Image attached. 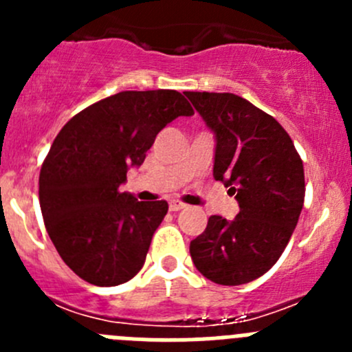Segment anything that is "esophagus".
<instances>
[{"label":"esophagus","instance_id":"34e87169","mask_svg":"<svg viewBox=\"0 0 352 352\" xmlns=\"http://www.w3.org/2000/svg\"><path fill=\"white\" fill-rule=\"evenodd\" d=\"M186 208V204H184V202H180V201H175V199H172V201L168 202V209L170 211H180V209H184Z\"/></svg>","mask_w":352,"mask_h":352}]
</instances>
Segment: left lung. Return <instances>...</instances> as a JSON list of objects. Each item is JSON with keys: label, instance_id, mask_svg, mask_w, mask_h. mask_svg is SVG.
Returning <instances> with one entry per match:
<instances>
[{"label": "left lung", "instance_id": "left-lung-1", "mask_svg": "<svg viewBox=\"0 0 352 352\" xmlns=\"http://www.w3.org/2000/svg\"><path fill=\"white\" fill-rule=\"evenodd\" d=\"M214 133L212 175L235 194L240 212L211 216L190 242L204 278L239 286L261 278L285 252L305 201L303 162L281 124L235 94L186 91Z\"/></svg>", "mask_w": 352, "mask_h": 352}]
</instances>
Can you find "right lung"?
<instances>
[{"label": "right lung", "mask_w": 352, "mask_h": 352, "mask_svg": "<svg viewBox=\"0 0 352 352\" xmlns=\"http://www.w3.org/2000/svg\"><path fill=\"white\" fill-rule=\"evenodd\" d=\"M194 110L175 90L120 91L67 120L38 177L45 228L65 264L95 286L133 279L146 261L166 201L120 192L163 127Z\"/></svg>", "instance_id": "right-lung-1"}]
</instances>
